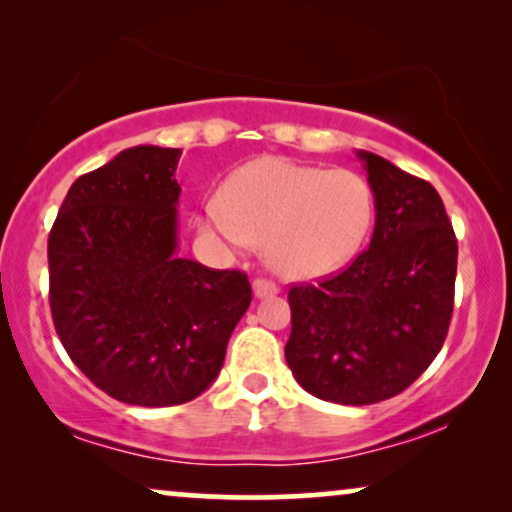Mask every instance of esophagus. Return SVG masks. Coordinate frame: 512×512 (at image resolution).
Instances as JSON below:
<instances>
[{
  "label": "esophagus",
  "instance_id": "esophagus-1",
  "mask_svg": "<svg viewBox=\"0 0 512 512\" xmlns=\"http://www.w3.org/2000/svg\"><path fill=\"white\" fill-rule=\"evenodd\" d=\"M251 289H254V296L256 298H268V296H275L279 291L275 282H270V279H254V284H251Z\"/></svg>",
  "mask_w": 512,
  "mask_h": 512
}]
</instances>
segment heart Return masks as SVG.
<instances>
[{"instance_id": "heart-1", "label": "heart", "mask_w": 512, "mask_h": 512, "mask_svg": "<svg viewBox=\"0 0 512 512\" xmlns=\"http://www.w3.org/2000/svg\"><path fill=\"white\" fill-rule=\"evenodd\" d=\"M375 221V193L345 167L265 156L242 165L202 209V230L233 249L265 242V261L284 279H317L345 268Z\"/></svg>"}]
</instances>
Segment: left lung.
<instances>
[{"label":"left lung","mask_w":512,"mask_h":512,"mask_svg":"<svg viewBox=\"0 0 512 512\" xmlns=\"http://www.w3.org/2000/svg\"><path fill=\"white\" fill-rule=\"evenodd\" d=\"M375 193L370 247L338 275L289 291L284 354L321 401L370 405L408 389L443 347L454 307L457 237L429 181L356 151Z\"/></svg>","instance_id":"left-lung-1"}]
</instances>
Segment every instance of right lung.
Returning a JSON list of instances; mask_svg holds the SVG:
<instances>
[{"label": "right lung", "mask_w": 512, "mask_h": 512, "mask_svg": "<svg viewBox=\"0 0 512 512\" xmlns=\"http://www.w3.org/2000/svg\"><path fill=\"white\" fill-rule=\"evenodd\" d=\"M181 149L132 146L69 188L48 235L62 347L121 403L165 408L216 380L251 303L240 270L177 256Z\"/></svg>", "instance_id": "obj_1"}]
</instances>
